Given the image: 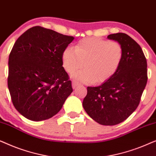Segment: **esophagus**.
I'll list each match as a JSON object with an SVG mask.
<instances>
[{
  "instance_id": "esophagus-1",
  "label": "esophagus",
  "mask_w": 156,
  "mask_h": 156,
  "mask_svg": "<svg viewBox=\"0 0 156 156\" xmlns=\"http://www.w3.org/2000/svg\"><path fill=\"white\" fill-rule=\"evenodd\" d=\"M79 85L80 84H79L76 82H75V81H73V82H72V88L73 89H75L76 87L79 86Z\"/></svg>"
}]
</instances>
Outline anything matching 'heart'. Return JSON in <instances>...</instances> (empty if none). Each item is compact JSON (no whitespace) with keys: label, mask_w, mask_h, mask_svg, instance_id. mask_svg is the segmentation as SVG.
Here are the masks:
<instances>
[{"label":"heart","mask_w":156,"mask_h":156,"mask_svg":"<svg viewBox=\"0 0 156 156\" xmlns=\"http://www.w3.org/2000/svg\"><path fill=\"white\" fill-rule=\"evenodd\" d=\"M123 48L119 42L99 38H86L72 48H67L62 54L65 69L81 82L103 83L114 75L123 59Z\"/></svg>","instance_id":"1"}]
</instances>
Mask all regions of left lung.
Instances as JSON below:
<instances>
[{"label": "left lung", "mask_w": 156, "mask_h": 156, "mask_svg": "<svg viewBox=\"0 0 156 156\" xmlns=\"http://www.w3.org/2000/svg\"><path fill=\"white\" fill-rule=\"evenodd\" d=\"M107 38L122 46V62L109 80L99 87H87L82 105L96 122L114 126L125 121L138 107L148 80L147 61L139 44L126 34H111Z\"/></svg>", "instance_id": "8db88e82"}]
</instances>
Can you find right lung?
Segmentation results:
<instances>
[{
	"label": "right lung",
	"mask_w": 156,
	"mask_h": 156,
	"mask_svg": "<svg viewBox=\"0 0 156 156\" xmlns=\"http://www.w3.org/2000/svg\"><path fill=\"white\" fill-rule=\"evenodd\" d=\"M74 40L40 26L15 42L8 59V87L12 104L29 120L50 119L73 91L62 67V54Z\"/></svg>",
	"instance_id": "1"
}]
</instances>
